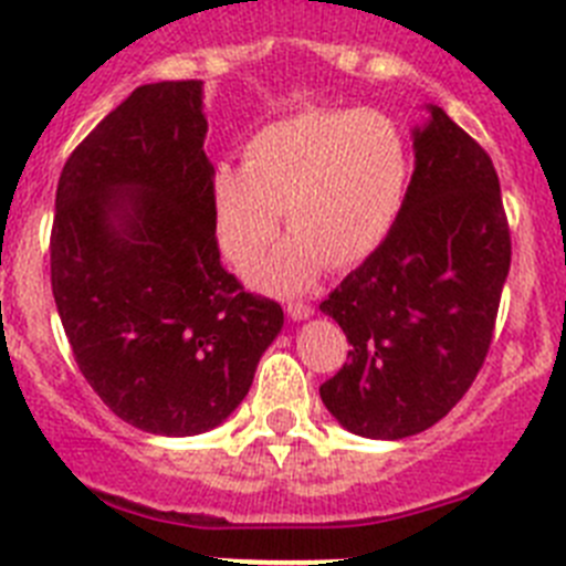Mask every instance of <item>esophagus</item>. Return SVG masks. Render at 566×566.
I'll return each instance as SVG.
<instances>
[{
  "mask_svg": "<svg viewBox=\"0 0 566 566\" xmlns=\"http://www.w3.org/2000/svg\"><path fill=\"white\" fill-rule=\"evenodd\" d=\"M314 314V308L308 306L306 300H292V303H289V317L292 319H306V317H312Z\"/></svg>",
  "mask_w": 566,
  "mask_h": 566,
  "instance_id": "esophagus-1",
  "label": "esophagus"
}]
</instances>
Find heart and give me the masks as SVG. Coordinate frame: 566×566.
Masks as SVG:
<instances>
[{
	"label": "heart",
	"instance_id": "1",
	"mask_svg": "<svg viewBox=\"0 0 566 566\" xmlns=\"http://www.w3.org/2000/svg\"><path fill=\"white\" fill-rule=\"evenodd\" d=\"M408 181L411 158L388 115L306 109L252 135L243 167L214 169L218 240L234 266H249L286 212L292 238L252 269V280L272 292H297L323 263H363L397 223Z\"/></svg>",
	"mask_w": 566,
	"mask_h": 566
}]
</instances>
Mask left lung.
Here are the masks:
<instances>
[{
	"label": "left lung",
	"instance_id": "left-lung-1",
	"mask_svg": "<svg viewBox=\"0 0 566 566\" xmlns=\"http://www.w3.org/2000/svg\"><path fill=\"white\" fill-rule=\"evenodd\" d=\"M417 169L388 238L319 308L352 352L319 397L343 428L405 439L437 424L482 371L510 272L499 175L442 107L413 129Z\"/></svg>",
	"mask_w": 566,
	"mask_h": 566
}]
</instances>
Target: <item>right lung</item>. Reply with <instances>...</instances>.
I'll list each match as a JSON object with an SVG mask.
<instances>
[{
	"label": "right lung",
	"mask_w": 566,
	"mask_h": 566,
	"mask_svg": "<svg viewBox=\"0 0 566 566\" xmlns=\"http://www.w3.org/2000/svg\"><path fill=\"white\" fill-rule=\"evenodd\" d=\"M201 82L142 84L70 153L50 286L78 371L118 419L195 437L243 402L283 308L221 263Z\"/></svg>",
	"instance_id": "1"
}]
</instances>
